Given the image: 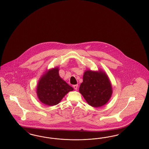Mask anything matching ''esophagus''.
<instances>
[{"mask_svg": "<svg viewBox=\"0 0 149 149\" xmlns=\"http://www.w3.org/2000/svg\"><path fill=\"white\" fill-rule=\"evenodd\" d=\"M73 87H74V88L75 90H77V87H78V85H75L73 86Z\"/></svg>", "mask_w": 149, "mask_h": 149, "instance_id": "1", "label": "esophagus"}]
</instances>
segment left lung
Returning a JSON list of instances; mask_svg holds the SVG:
<instances>
[{
	"label": "left lung",
	"instance_id": "obj_1",
	"mask_svg": "<svg viewBox=\"0 0 149 149\" xmlns=\"http://www.w3.org/2000/svg\"><path fill=\"white\" fill-rule=\"evenodd\" d=\"M79 92L88 104L98 108L108 102L112 95L113 88L106 72L102 70H87L84 74Z\"/></svg>",
	"mask_w": 149,
	"mask_h": 149
}]
</instances>
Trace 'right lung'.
<instances>
[{"mask_svg":"<svg viewBox=\"0 0 149 149\" xmlns=\"http://www.w3.org/2000/svg\"><path fill=\"white\" fill-rule=\"evenodd\" d=\"M72 87L60 77L58 67L49 69L43 74L38 81L36 94L41 103L49 106L58 104Z\"/></svg>","mask_w":149,"mask_h":149,"instance_id":"add662e5","label":"right lung"}]
</instances>
